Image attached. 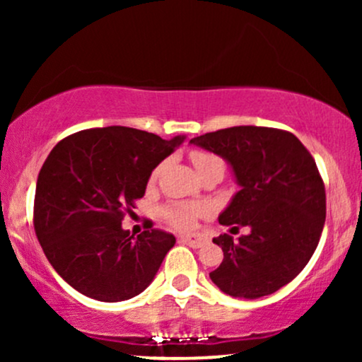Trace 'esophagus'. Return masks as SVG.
<instances>
[{
	"label": "esophagus",
	"mask_w": 362,
	"mask_h": 362,
	"mask_svg": "<svg viewBox=\"0 0 362 362\" xmlns=\"http://www.w3.org/2000/svg\"><path fill=\"white\" fill-rule=\"evenodd\" d=\"M180 240L192 248H199L206 243V240L199 235H182Z\"/></svg>",
	"instance_id": "1"
}]
</instances>
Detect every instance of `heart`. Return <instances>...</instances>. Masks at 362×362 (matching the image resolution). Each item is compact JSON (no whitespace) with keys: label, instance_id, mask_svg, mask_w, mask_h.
<instances>
[{"label":"heart","instance_id":"1","mask_svg":"<svg viewBox=\"0 0 362 362\" xmlns=\"http://www.w3.org/2000/svg\"><path fill=\"white\" fill-rule=\"evenodd\" d=\"M190 160H192L194 167L199 172V175L211 168L224 170L221 158L214 155V153L206 151V149H194V151L190 153ZM163 167L165 163L158 165V167L151 172L149 180L156 182ZM206 211L207 207L202 204H194V202H172V204L165 206L163 209H161V218H163L168 224H172V226L178 228V230H190V228L195 224V221H197L199 216L206 214Z\"/></svg>","mask_w":362,"mask_h":362}]
</instances>
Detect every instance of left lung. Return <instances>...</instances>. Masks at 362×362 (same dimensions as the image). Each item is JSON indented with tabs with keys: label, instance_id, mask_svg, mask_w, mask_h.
Segmentation results:
<instances>
[{
	"label": "left lung",
	"instance_id": "obj_1",
	"mask_svg": "<svg viewBox=\"0 0 362 362\" xmlns=\"http://www.w3.org/2000/svg\"><path fill=\"white\" fill-rule=\"evenodd\" d=\"M190 143L223 156L242 187L219 223L252 230L236 242L228 233L213 240L224 257L211 281L235 298L276 293L305 269L325 224V184L313 156L276 127L219 129Z\"/></svg>",
	"mask_w": 362,
	"mask_h": 362
}]
</instances>
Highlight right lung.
Segmentation results:
<instances>
[{
	"instance_id": "obj_1",
	"label": "right lung",
	"mask_w": 362,
	"mask_h": 362,
	"mask_svg": "<svg viewBox=\"0 0 362 362\" xmlns=\"http://www.w3.org/2000/svg\"><path fill=\"white\" fill-rule=\"evenodd\" d=\"M182 141L110 126L74 132L52 148L37 178L34 228L71 288L107 303L148 288L175 236L146 230L134 238L120 224L134 214L153 168Z\"/></svg>"
}]
</instances>
